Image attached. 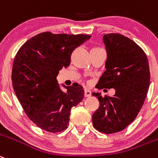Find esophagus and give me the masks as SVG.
<instances>
[{
	"mask_svg": "<svg viewBox=\"0 0 158 158\" xmlns=\"http://www.w3.org/2000/svg\"><path fill=\"white\" fill-rule=\"evenodd\" d=\"M84 95H85V97H90L91 91L89 90V89H85V90H84Z\"/></svg>",
	"mask_w": 158,
	"mask_h": 158,
	"instance_id": "1",
	"label": "esophagus"
}]
</instances>
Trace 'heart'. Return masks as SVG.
Wrapping results in <instances>:
<instances>
[{
	"label": "heart",
	"instance_id": "b5f03b06",
	"mask_svg": "<svg viewBox=\"0 0 158 158\" xmlns=\"http://www.w3.org/2000/svg\"><path fill=\"white\" fill-rule=\"evenodd\" d=\"M98 48H93L92 50H94V49H98Z\"/></svg>",
	"mask_w": 158,
	"mask_h": 158
}]
</instances>
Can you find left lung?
I'll return each mask as SVG.
<instances>
[{"instance_id": "obj_1", "label": "left lung", "mask_w": 158, "mask_h": 158, "mask_svg": "<svg viewBox=\"0 0 158 158\" xmlns=\"http://www.w3.org/2000/svg\"><path fill=\"white\" fill-rule=\"evenodd\" d=\"M107 51L105 72L97 89H115L113 97L92 93L100 106L92 116L97 130L106 134L120 132L133 122L142 108L150 86L148 60L140 47L129 38L110 33L103 36Z\"/></svg>"}]
</instances>
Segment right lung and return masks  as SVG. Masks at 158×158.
I'll return each instance as SVG.
<instances>
[{
	"label": "right lung",
	"instance_id": "obj_1",
	"mask_svg": "<svg viewBox=\"0 0 158 158\" xmlns=\"http://www.w3.org/2000/svg\"><path fill=\"white\" fill-rule=\"evenodd\" d=\"M89 35L40 33L26 41L14 59L11 80L22 107L35 125L50 132L68 127L71 108L84 97V89L76 83L61 86L57 76L71 62L72 51L90 39Z\"/></svg>",
	"mask_w": 158,
	"mask_h": 158
}]
</instances>
